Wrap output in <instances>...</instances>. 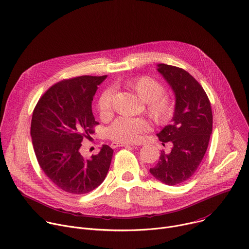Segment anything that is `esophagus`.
I'll list each match as a JSON object with an SVG mask.
<instances>
[{"instance_id": "obj_1", "label": "esophagus", "mask_w": 249, "mask_h": 249, "mask_svg": "<svg viewBox=\"0 0 249 249\" xmlns=\"http://www.w3.org/2000/svg\"><path fill=\"white\" fill-rule=\"evenodd\" d=\"M130 145L129 143L126 142H112L110 143V147L112 148H117V147H121V146H128Z\"/></svg>"}]
</instances>
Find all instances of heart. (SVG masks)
Listing matches in <instances>:
<instances>
[{"instance_id":"obj_1","label":"heart","mask_w":249,"mask_h":249,"mask_svg":"<svg viewBox=\"0 0 249 249\" xmlns=\"http://www.w3.org/2000/svg\"><path fill=\"white\" fill-rule=\"evenodd\" d=\"M124 87L140 97L145 103V110L151 120L157 124L167 123L173 114V105L171 100L162 95L164 87L160 82L149 77L142 76L125 81ZM113 97L109 90H105L99 97L97 108L103 119H107L113 114ZM149 128L148 122L143 118L116 120L107 128L109 140L116 142H132L139 139L140 135Z\"/></svg>"}]
</instances>
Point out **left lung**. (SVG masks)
I'll use <instances>...</instances> for the list:
<instances>
[{
	"mask_svg": "<svg viewBox=\"0 0 249 249\" xmlns=\"http://www.w3.org/2000/svg\"><path fill=\"white\" fill-rule=\"evenodd\" d=\"M176 97L172 124L157 136L160 142H171L173 148L161 151L150 173L166 185H178L194 175L207 151L213 130V112L210 100L200 83L186 70L167 64H158Z\"/></svg>",
	"mask_w": 249,
	"mask_h": 249,
	"instance_id": "left-lung-1",
	"label": "left lung"
}]
</instances>
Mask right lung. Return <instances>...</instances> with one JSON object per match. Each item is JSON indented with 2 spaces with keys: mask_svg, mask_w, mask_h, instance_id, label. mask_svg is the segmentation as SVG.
Wrapping results in <instances>:
<instances>
[{
  "mask_svg": "<svg viewBox=\"0 0 249 249\" xmlns=\"http://www.w3.org/2000/svg\"><path fill=\"white\" fill-rule=\"evenodd\" d=\"M107 76H79L52 85L38 100L33 113L31 135L39 166L59 189L80 195L105 180L114 150L104 144L98 154L80 153L84 137L99 124L92 101Z\"/></svg>",
  "mask_w": 249,
  "mask_h": 249,
  "instance_id": "right-lung-1",
  "label": "right lung"
}]
</instances>
